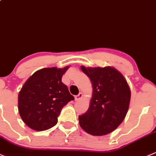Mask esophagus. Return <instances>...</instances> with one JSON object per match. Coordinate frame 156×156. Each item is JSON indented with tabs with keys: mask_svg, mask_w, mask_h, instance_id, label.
Here are the masks:
<instances>
[{
	"mask_svg": "<svg viewBox=\"0 0 156 156\" xmlns=\"http://www.w3.org/2000/svg\"><path fill=\"white\" fill-rule=\"evenodd\" d=\"M82 97H83V94L79 93L78 95H76V96L75 97V101H79V100H81V98H82Z\"/></svg>",
	"mask_w": 156,
	"mask_h": 156,
	"instance_id": "34e87169",
	"label": "esophagus"
}]
</instances>
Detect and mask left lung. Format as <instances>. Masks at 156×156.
<instances>
[{"label": "left lung", "mask_w": 156, "mask_h": 156, "mask_svg": "<svg viewBox=\"0 0 156 156\" xmlns=\"http://www.w3.org/2000/svg\"><path fill=\"white\" fill-rule=\"evenodd\" d=\"M81 70L90 79L93 95L88 110L79 115V124L90 135H107L124 120L130 101V89L124 77L113 68L81 66Z\"/></svg>", "instance_id": "obj_1"}]
</instances>
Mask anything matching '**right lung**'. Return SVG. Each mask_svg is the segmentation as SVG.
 <instances>
[{
  "label": "right lung",
  "instance_id": "add662e5",
  "mask_svg": "<svg viewBox=\"0 0 156 156\" xmlns=\"http://www.w3.org/2000/svg\"><path fill=\"white\" fill-rule=\"evenodd\" d=\"M68 69H40L23 84L18 96V109L23 121L30 128L37 131L52 128L58 123L63 107L75 99L62 82Z\"/></svg>",
  "mask_w": 156,
  "mask_h": 156
}]
</instances>
